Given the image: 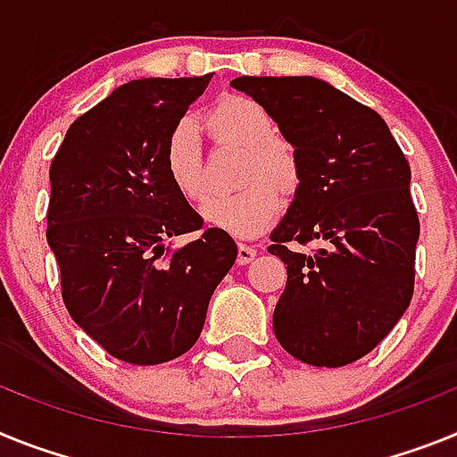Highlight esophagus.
<instances>
[{
  "label": "esophagus",
  "instance_id": "34e87169",
  "mask_svg": "<svg viewBox=\"0 0 457 457\" xmlns=\"http://www.w3.org/2000/svg\"><path fill=\"white\" fill-rule=\"evenodd\" d=\"M255 255L257 248H253V245L239 244V248H237V262H239V264H248V262L255 260Z\"/></svg>",
  "mask_w": 457,
  "mask_h": 457
}]
</instances>
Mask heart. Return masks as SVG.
<instances>
[{
    "label": "heart",
    "mask_w": 457,
    "mask_h": 457,
    "mask_svg": "<svg viewBox=\"0 0 457 457\" xmlns=\"http://www.w3.org/2000/svg\"><path fill=\"white\" fill-rule=\"evenodd\" d=\"M206 126L218 142L245 146L248 158L241 170L244 188L212 195L202 204L206 225L251 239L273 223L280 212V195H292L301 184V165L295 149L276 137V121L264 105L248 96H228L206 114ZM162 170L170 186L184 200L204 195V156L197 126L181 119L162 142Z\"/></svg>",
    "instance_id": "heart-1"
}]
</instances>
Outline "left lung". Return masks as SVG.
Here are the masks:
<instances>
[{"label": "left lung", "instance_id": "obj_1", "mask_svg": "<svg viewBox=\"0 0 457 457\" xmlns=\"http://www.w3.org/2000/svg\"><path fill=\"white\" fill-rule=\"evenodd\" d=\"M295 146L301 184L271 232L287 264L273 311L278 343L317 368L354 363L398 324L414 295L419 216L410 162L375 110L311 75L232 80ZM315 243L312 253L299 245Z\"/></svg>", "mask_w": 457, "mask_h": 457}]
</instances>
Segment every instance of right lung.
<instances>
[{"label":"right lung","mask_w":457,"mask_h":457,"mask_svg":"<svg viewBox=\"0 0 457 457\" xmlns=\"http://www.w3.org/2000/svg\"><path fill=\"white\" fill-rule=\"evenodd\" d=\"M212 75L126 82L75 119L50 165L47 244L63 303L108 354L135 366L195 345L213 289L237 260L232 237L216 228L165 245L202 229L161 154Z\"/></svg>","instance_id":"obj_1"}]
</instances>
